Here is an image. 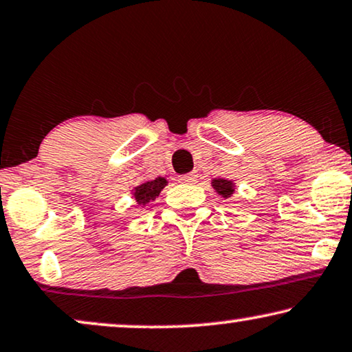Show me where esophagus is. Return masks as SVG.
Listing matches in <instances>:
<instances>
[{"mask_svg":"<svg viewBox=\"0 0 352 352\" xmlns=\"http://www.w3.org/2000/svg\"><path fill=\"white\" fill-rule=\"evenodd\" d=\"M195 181L197 175H193V173H187V175L179 176V182H182V184H193Z\"/></svg>","mask_w":352,"mask_h":352,"instance_id":"esophagus-1","label":"esophagus"}]
</instances>
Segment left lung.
Here are the masks:
<instances>
[{
	"label": "left lung",
	"instance_id": "left-lung-1",
	"mask_svg": "<svg viewBox=\"0 0 352 352\" xmlns=\"http://www.w3.org/2000/svg\"><path fill=\"white\" fill-rule=\"evenodd\" d=\"M211 187L217 195L222 198H230L233 193H235V182L223 179V177H216V179L211 181Z\"/></svg>",
	"mask_w": 352,
	"mask_h": 352
}]
</instances>
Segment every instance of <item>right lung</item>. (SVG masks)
I'll list each match as a JSON object with an SVG mask.
<instances>
[{"label":"right lung","mask_w":352,"mask_h":352,"mask_svg":"<svg viewBox=\"0 0 352 352\" xmlns=\"http://www.w3.org/2000/svg\"><path fill=\"white\" fill-rule=\"evenodd\" d=\"M168 184L166 177H155V179L142 181L140 186L131 188V195H133L136 205L144 206L146 203L154 201L159 193L164 190L165 186Z\"/></svg>","instance_id":"obj_1"}]
</instances>
